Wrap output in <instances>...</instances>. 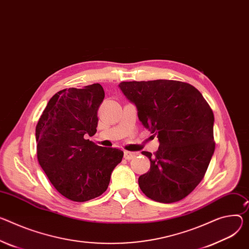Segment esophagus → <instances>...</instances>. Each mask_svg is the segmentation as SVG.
<instances>
[{
  "label": "esophagus",
  "instance_id": "esophagus-1",
  "mask_svg": "<svg viewBox=\"0 0 249 249\" xmlns=\"http://www.w3.org/2000/svg\"><path fill=\"white\" fill-rule=\"evenodd\" d=\"M134 157H136V153L135 152H129V151L124 152V158L126 160H131Z\"/></svg>",
  "mask_w": 249,
  "mask_h": 249
}]
</instances>
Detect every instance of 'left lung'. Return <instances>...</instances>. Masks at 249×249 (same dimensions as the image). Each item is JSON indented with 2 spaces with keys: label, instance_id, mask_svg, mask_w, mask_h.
<instances>
[{
  "label": "left lung",
  "instance_id": "left-lung-1",
  "mask_svg": "<svg viewBox=\"0 0 249 249\" xmlns=\"http://www.w3.org/2000/svg\"><path fill=\"white\" fill-rule=\"evenodd\" d=\"M119 87L136 105L143 126L160 142L153 155L142 152L151 167L139 177L141 191L164 203L185 198L205 177L214 152L211 106L196 87L183 81H129Z\"/></svg>",
  "mask_w": 249,
  "mask_h": 249
}]
</instances>
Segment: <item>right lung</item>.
<instances>
[{"label": "right lung", "mask_w": 249, "mask_h": 249, "mask_svg": "<svg viewBox=\"0 0 249 249\" xmlns=\"http://www.w3.org/2000/svg\"><path fill=\"white\" fill-rule=\"evenodd\" d=\"M104 99L99 83L62 89L44 108L36 127L38 163L56 191L73 201H87L108 188L123 151L86 139L96 133Z\"/></svg>", "instance_id": "right-lung-1"}]
</instances>
